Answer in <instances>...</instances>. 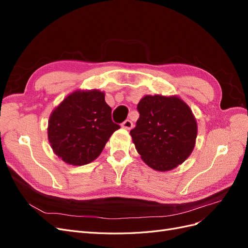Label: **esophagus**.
Listing matches in <instances>:
<instances>
[{"label":"esophagus","mask_w":248,"mask_h":248,"mask_svg":"<svg viewBox=\"0 0 248 248\" xmlns=\"http://www.w3.org/2000/svg\"><path fill=\"white\" fill-rule=\"evenodd\" d=\"M132 126H133V124L130 120H125V121L122 123V127L125 129H131Z\"/></svg>","instance_id":"1"}]
</instances>
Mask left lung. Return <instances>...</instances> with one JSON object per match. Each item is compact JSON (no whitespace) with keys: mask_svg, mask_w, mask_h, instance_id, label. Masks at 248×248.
Listing matches in <instances>:
<instances>
[{"mask_svg":"<svg viewBox=\"0 0 248 248\" xmlns=\"http://www.w3.org/2000/svg\"><path fill=\"white\" fill-rule=\"evenodd\" d=\"M140 118L130 130L139 154L150 168L175 169L191 154L197 139V121L187 104L177 96L147 95L138 104Z\"/></svg>","mask_w":248,"mask_h":248,"instance_id":"8db88e82","label":"left lung"}]
</instances>
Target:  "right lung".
<instances>
[{
  "instance_id": "obj_1",
  "label": "right lung",
  "mask_w": 248,
  "mask_h": 248,
  "mask_svg": "<svg viewBox=\"0 0 248 248\" xmlns=\"http://www.w3.org/2000/svg\"><path fill=\"white\" fill-rule=\"evenodd\" d=\"M120 125L112 122L104 93L76 91L60 103L48 121V140L66 163L84 166L100 155Z\"/></svg>"
}]
</instances>
